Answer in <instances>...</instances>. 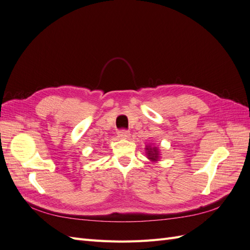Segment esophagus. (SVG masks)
Returning <instances> with one entry per match:
<instances>
[{
  "mask_svg": "<svg viewBox=\"0 0 250 250\" xmlns=\"http://www.w3.org/2000/svg\"><path fill=\"white\" fill-rule=\"evenodd\" d=\"M118 137L120 139H122V140H127L128 138L130 137V133H129V131H127V130H120L119 133H118Z\"/></svg>",
  "mask_w": 250,
  "mask_h": 250,
  "instance_id": "1",
  "label": "esophagus"
}]
</instances>
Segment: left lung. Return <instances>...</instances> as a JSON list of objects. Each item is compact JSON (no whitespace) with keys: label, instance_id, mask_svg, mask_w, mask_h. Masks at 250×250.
<instances>
[{"label":"left lung","instance_id":"8db88e82","mask_svg":"<svg viewBox=\"0 0 250 250\" xmlns=\"http://www.w3.org/2000/svg\"><path fill=\"white\" fill-rule=\"evenodd\" d=\"M145 150H146L147 158L150 162L157 163L161 160V152H160V149H158L157 146H154L153 144L152 145H146Z\"/></svg>","mask_w":250,"mask_h":250}]
</instances>
